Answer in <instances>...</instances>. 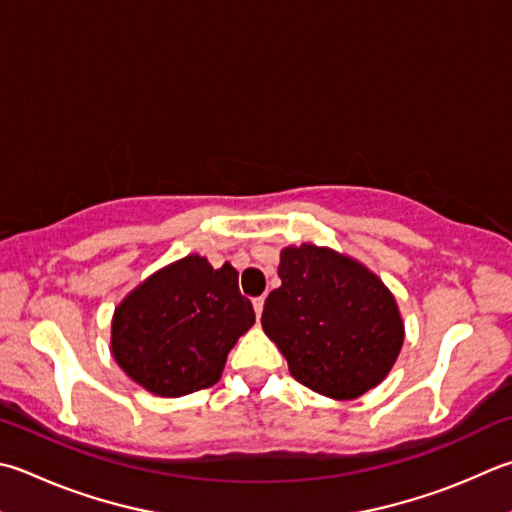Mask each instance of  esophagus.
Wrapping results in <instances>:
<instances>
[{
    "instance_id": "34e87169",
    "label": "esophagus",
    "mask_w": 512,
    "mask_h": 512,
    "mask_svg": "<svg viewBox=\"0 0 512 512\" xmlns=\"http://www.w3.org/2000/svg\"><path fill=\"white\" fill-rule=\"evenodd\" d=\"M253 309H255L257 320L262 318V311H264V297H255V300H253Z\"/></svg>"
}]
</instances>
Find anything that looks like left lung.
Masks as SVG:
<instances>
[{
  "mask_svg": "<svg viewBox=\"0 0 512 512\" xmlns=\"http://www.w3.org/2000/svg\"><path fill=\"white\" fill-rule=\"evenodd\" d=\"M282 286L268 293L262 327L304 387L351 401L383 383L405 327L396 297L369 268L338 250L286 246Z\"/></svg>",
  "mask_w": 512,
  "mask_h": 512,
  "instance_id": "obj_1",
  "label": "left lung"
}]
</instances>
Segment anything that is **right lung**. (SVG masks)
<instances>
[{
	"instance_id": "right-lung-1",
	"label": "right lung",
	"mask_w": 512,
	"mask_h": 512,
	"mask_svg": "<svg viewBox=\"0 0 512 512\" xmlns=\"http://www.w3.org/2000/svg\"><path fill=\"white\" fill-rule=\"evenodd\" d=\"M255 324L230 264L188 255L127 293L111 320L118 367L147 392L185 396L215 385L230 349Z\"/></svg>"
}]
</instances>
